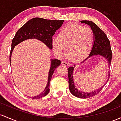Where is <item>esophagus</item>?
<instances>
[{
    "label": "esophagus",
    "mask_w": 121,
    "mask_h": 121,
    "mask_svg": "<svg viewBox=\"0 0 121 121\" xmlns=\"http://www.w3.org/2000/svg\"><path fill=\"white\" fill-rule=\"evenodd\" d=\"M61 64L63 65H65V66H68L69 65V63H68V62L64 60L61 62Z\"/></svg>",
    "instance_id": "esophagus-1"
}]
</instances>
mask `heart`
Returning a JSON list of instances; mask_svg holds the SVG:
<instances>
[{
	"instance_id": "obj_1",
	"label": "heart",
	"mask_w": 121,
	"mask_h": 121,
	"mask_svg": "<svg viewBox=\"0 0 121 121\" xmlns=\"http://www.w3.org/2000/svg\"><path fill=\"white\" fill-rule=\"evenodd\" d=\"M94 39V32L90 27L71 24L59 33L58 37L52 38V45L57 55L63 56L67 50L71 59L79 60L89 54Z\"/></svg>"
}]
</instances>
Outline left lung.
<instances>
[{"mask_svg":"<svg viewBox=\"0 0 121 121\" xmlns=\"http://www.w3.org/2000/svg\"><path fill=\"white\" fill-rule=\"evenodd\" d=\"M81 22L88 25L91 27L94 34V44H93L92 49L90 52V55L82 63H83L87 58L94 55H101L102 56L104 57L106 59L108 60V64H109V66H110L111 63V58H112V51H111L110 41L107 38V35L103 30H102L96 24L94 23L92 21H82ZM75 66V65H74V67ZM73 67H69L68 69V74L69 90L72 94L75 96L76 97L83 98V99L92 97L99 94V92H100V91L103 88V86L101 88L91 92H84L79 91L76 88V87H75V84H74L73 79ZM108 75H108V79H109L110 73Z\"/></svg>","mask_w":121,"mask_h":121,"instance_id":"8db88e82","label":"left lung"}]
</instances>
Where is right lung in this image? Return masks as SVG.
I'll use <instances>...</instances> for the list:
<instances>
[{
  "label": "right lung",
  "mask_w": 121,
  "mask_h": 121,
  "mask_svg": "<svg viewBox=\"0 0 121 121\" xmlns=\"http://www.w3.org/2000/svg\"><path fill=\"white\" fill-rule=\"evenodd\" d=\"M63 20H50L41 18H34L27 21L23 26L16 33L13 39L11 51L10 53V62L11 63V57L14 47L20 42L30 38H35L42 41L49 48L52 49V40L53 35L55 34L62 26ZM61 64V61L57 59L52 60L51 66L49 72L48 80L44 91L39 95L31 97L33 99H39L46 96L49 92L50 82L54 70Z\"/></svg>",
  "instance_id": "obj_1"
}]
</instances>
